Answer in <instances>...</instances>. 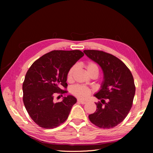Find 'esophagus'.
I'll list each match as a JSON object with an SVG mask.
<instances>
[{"instance_id": "esophagus-1", "label": "esophagus", "mask_w": 153, "mask_h": 153, "mask_svg": "<svg viewBox=\"0 0 153 153\" xmlns=\"http://www.w3.org/2000/svg\"><path fill=\"white\" fill-rule=\"evenodd\" d=\"M77 102L80 103H81V104H85V103H86V101H83V100H79V99H78V100H77Z\"/></svg>"}]
</instances>
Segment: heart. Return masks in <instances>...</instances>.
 <instances>
[{"mask_svg": "<svg viewBox=\"0 0 153 153\" xmlns=\"http://www.w3.org/2000/svg\"><path fill=\"white\" fill-rule=\"evenodd\" d=\"M85 68L87 72L89 75H91L92 73H96L97 75H98L99 73V68L98 64L94 62H88ZM76 69V66L74 65L70 69H69V71L67 73V80L68 81H71L73 78V73L75 71ZM71 92L73 94L75 95V96L80 98L82 99L87 98L88 96H89L91 92V90L89 89L88 87H86L85 86L82 85H75L72 87L71 89Z\"/></svg>", "mask_w": 153, "mask_h": 153, "instance_id": "heart-1", "label": "heart"}]
</instances>
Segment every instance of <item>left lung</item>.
Segmentation results:
<instances>
[{
	"label": "left lung",
	"instance_id": "left-lung-1",
	"mask_svg": "<svg viewBox=\"0 0 153 153\" xmlns=\"http://www.w3.org/2000/svg\"><path fill=\"white\" fill-rule=\"evenodd\" d=\"M84 52L99 64L104 73L101 89L94 95L101 102L96 103V112L89 119L100 128H114L126 118L133 105L135 85L132 74L126 64L112 54L95 50Z\"/></svg>",
	"mask_w": 153,
	"mask_h": 153
}]
</instances>
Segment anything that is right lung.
Segmentation results:
<instances>
[{
  "label": "right lung",
  "mask_w": 153,
  "mask_h": 153,
  "mask_svg": "<svg viewBox=\"0 0 153 153\" xmlns=\"http://www.w3.org/2000/svg\"><path fill=\"white\" fill-rule=\"evenodd\" d=\"M84 55L78 50H53L37 59L27 71L22 86L23 101L39 126L54 128L68 119L76 99L68 96L61 102L54 103L53 97L55 93H67V73Z\"/></svg>",
  "instance_id": "1"
}]
</instances>
